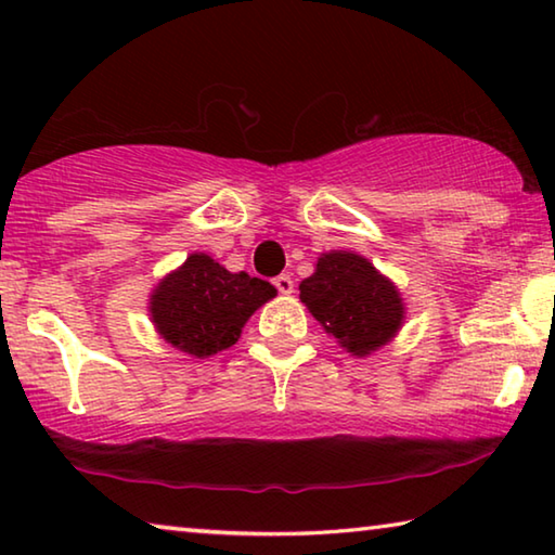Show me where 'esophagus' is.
<instances>
[{
  "label": "esophagus",
  "mask_w": 555,
  "mask_h": 555,
  "mask_svg": "<svg viewBox=\"0 0 555 555\" xmlns=\"http://www.w3.org/2000/svg\"><path fill=\"white\" fill-rule=\"evenodd\" d=\"M274 286L279 288V294H291V291H294V279H291L288 274H279L274 279Z\"/></svg>",
  "instance_id": "34e87169"
}]
</instances>
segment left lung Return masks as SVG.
<instances>
[{"label":"left lung","instance_id":"obj_1","mask_svg":"<svg viewBox=\"0 0 555 555\" xmlns=\"http://www.w3.org/2000/svg\"><path fill=\"white\" fill-rule=\"evenodd\" d=\"M300 300L340 347L367 357L387 345L403 323L399 288L360 255L333 249L300 281Z\"/></svg>","mask_w":555,"mask_h":555}]
</instances>
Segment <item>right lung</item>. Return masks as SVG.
Masks as SVG:
<instances>
[{
	"mask_svg": "<svg viewBox=\"0 0 555 555\" xmlns=\"http://www.w3.org/2000/svg\"><path fill=\"white\" fill-rule=\"evenodd\" d=\"M276 296L264 279L249 276L218 264L195 251L171 274L158 281L149 313L158 335L181 352L210 357L240 340L244 323Z\"/></svg>",
	"mask_w": 555,
	"mask_h": 555,
	"instance_id": "add662e5",
	"label": "right lung"
}]
</instances>
